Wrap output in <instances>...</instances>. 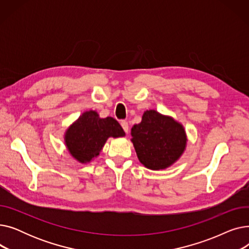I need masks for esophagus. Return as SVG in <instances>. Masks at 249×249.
Returning <instances> with one entry per match:
<instances>
[{
  "instance_id": "1",
  "label": "esophagus",
  "mask_w": 249,
  "mask_h": 249,
  "mask_svg": "<svg viewBox=\"0 0 249 249\" xmlns=\"http://www.w3.org/2000/svg\"><path fill=\"white\" fill-rule=\"evenodd\" d=\"M121 126H122L123 130L125 131V133L128 134V132H129V125H128V123L126 121H121Z\"/></svg>"
}]
</instances>
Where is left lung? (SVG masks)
<instances>
[{"mask_svg":"<svg viewBox=\"0 0 249 249\" xmlns=\"http://www.w3.org/2000/svg\"><path fill=\"white\" fill-rule=\"evenodd\" d=\"M131 141L139 161L152 171L172 166L187 147L186 130L172 116L146 110L131 129Z\"/></svg>","mask_w":249,"mask_h":249,"instance_id":"left-lung-1","label":"left lung"}]
</instances>
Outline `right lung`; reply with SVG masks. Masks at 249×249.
<instances>
[{"label": "right lung", "instance_id": "right-lung-1", "mask_svg": "<svg viewBox=\"0 0 249 249\" xmlns=\"http://www.w3.org/2000/svg\"><path fill=\"white\" fill-rule=\"evenodd\" d=\"M124 136V130L114 118H101L96 111L89 110L65 130L64 144L76 161L89 163L98 158L108 138Z\"/></svg>", "mask_w": 249, "mask_h": 249}]
</instances>
